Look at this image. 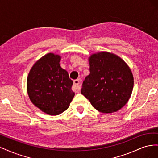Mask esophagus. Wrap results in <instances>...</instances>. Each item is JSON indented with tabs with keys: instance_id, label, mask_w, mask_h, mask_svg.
Returning a JSON list of instances; mask_svg holds the SVG:
<instances>
[{
	"instance_id": "obj_1",
	"label": "esophagus",
	"mask_w": 158,
	"mask_h": 158,
	"mask_svg": "<svg viewBox=\"0 0 158 158\" xmlns=\"http://www.w3.org/2000/svg\"><path fill=\"white\" fill-rule=\"evenodd\" d=\"M73 89L75 92H78L80 89V80L78 79L74 80L73 82Z\"/></svg>"
}]
</instances>
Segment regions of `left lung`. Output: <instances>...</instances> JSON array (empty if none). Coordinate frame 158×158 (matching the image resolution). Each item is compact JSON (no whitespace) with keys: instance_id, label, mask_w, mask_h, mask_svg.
Returning a JSON list of instances; mask_svg holds the SVG:
<instances>
[{"instance_id":"8db88e82","label":"left lung","mask_w":158,"mask_h":158,"mask_svg":"<svg viewBox=\"0 0 158 158\" xmlns=\"http://www.w3.org/2000/svg\"><path fill=\"white\" fill-rule=\"evenodd\" d=\"M89 74L81 93L92 106L103 113L116 112L125 106L134 85L132 72L120 57L107 52L89 57Z\"/></svg>"}]
</instances>
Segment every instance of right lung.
Here are the masks:
<instances>
[{"mask_svg":"<svg viewBox=\"0 0 158 158\" xmlns=\"http://www.w3.org/2000/svg\"><path fill=\"white\" fill-rule=\"evenodd\" d=\"M60 56L48 53L37 60L30 71L27 89L31 102L43 112L57 115L67 109L74 96L73 82L62 69Z\"/></svg>","mask_w":158,"mask_h":158,"instance_id":"add662e5","label":"right lung"}]
</instances>
